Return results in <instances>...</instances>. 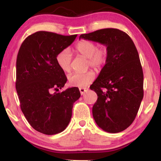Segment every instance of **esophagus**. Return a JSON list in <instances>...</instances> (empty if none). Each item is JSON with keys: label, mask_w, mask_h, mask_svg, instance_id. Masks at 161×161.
<instances>
[{"label": "esophagus", "mask_w": 161, "mask_h": 161, "mask_svg": "<svg viewBox=\"0 0 161 161\" xmlns=\"http://www.w3.org/2000/svg\"><path fill=\"white\" fill-rule=\"evenodd\" d=\"M87 91H88V88H80V92L81 95H83Z\"/></svg>", "instance_id": "1"}]
</instances>
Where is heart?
I'll use <instances>...</instances> for the list:
<instances>
[{
	"mask_svg": "<svg viewBox=\"0 0 161 161\" xmlns=\"http://www.w3.org/2000/svg\"><path fill=\"white\" fill-rule=\"evenodd\" d=\"M75 50L78 54L87 59V64L95 70L99 71L106 64L108 59L107 47H97L95 42L91 40H83L77 43ZM72 54L68 49L59 52L56 57V61L59 67L64 72H69L71 69ZM95 74L93 71L84 73H73L68 77L70 85L84 88L94 80Z\"/></svg>",
	"mask_w": 161,
	"mask_h": 161,
	"instance_id": "1",
	"label": "heart"
}]
</instances>
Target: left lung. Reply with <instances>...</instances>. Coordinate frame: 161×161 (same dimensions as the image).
Here are the masks:
<instances>
[{
	"instance_id": "left-lung-1",
	"label": "left lung",
	"mask_w": 161,
	"mask_h": 161,
	"mask_svg": "<svg viewBox=\"0 0 161 161\" xmlns=\"http://www.w3.org/2000/svg\"><path fill=\"white\" fill-rule=\"evenodd\" d=\"M81 38L107 48V63L90 86L98 97L92 114L103 130L121 132L134 121L143 97V73L137 49L129 35L116 28L82 34Z\"/></svg>"
}]
</instances>
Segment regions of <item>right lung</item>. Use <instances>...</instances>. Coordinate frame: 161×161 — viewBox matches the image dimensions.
<instances>
[{
  "label": "right lung",
  "mask_w": 161,
  "mask_h": 161,
  "mask_svg": "<svg viewBox=\"0 0 161 161\" xmlns=\"http://www.w3.org/2000/svg\"><path fill=\"white\" fill-rule=\"evenodd\" d=\"M77 36L38 31L27 37L18 51L15 87L20 108L31 126L46 135L66 129L73 104L81 96L77 87L53 93L62 89L67 80L56 57Z\"/></svg>",
  "instance_id": "right-lung-1"
}]
</instances>
